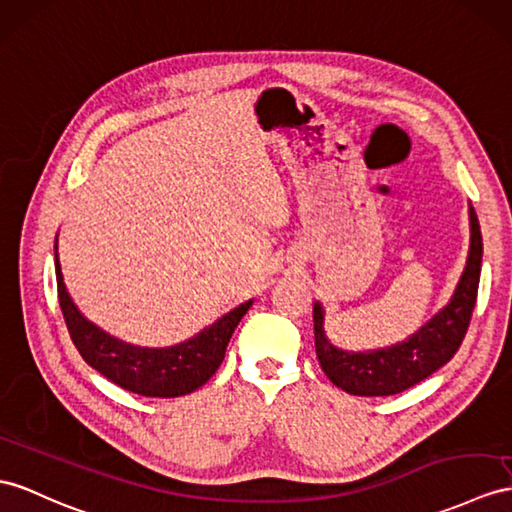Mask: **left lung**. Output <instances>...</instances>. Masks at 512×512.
Masks as SVG:
<instances>
[{
    "label": "left lung",
    "instance_id": "8db88e82",
    "mask_svg": "<svg viewBox=\"0 0 512 512\" xmlns=\"http://www.w3.org/2000/svg\"><path fill=\"white\" fill-rule=\"evenodd\" d=\"M469 219V258L452 295V302L439 315H434L417 334L410 336L408 341L389 347V350L369 354L341 352L330 345L326 334H323V310L319 304H315V352L323 373L332 384L350 395L384 397L410 389V386L432 376L445 363H450L467 334L480 282L482 234L473 206H469Z\"/></svg>",
    "mask_w": 512,
    "mask_h": 512
}]
</instances>
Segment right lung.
Returning a JSON list of instances; mask_svg holds the SVG:
<instances>
[{
  "label": "right lung",
  "mask_w": 512,
  "mask_h": 512,
  "mask_svg": "<svg viewBox=\"0 0 512 512\" xmlns=\"http://www.w3.org/2000/svg\"><path fill=\"white\" fill-rule=\"evenodd\" d=\"M56 282L62 317H65L71 341L82 358L104 378L119 384L121 389L145 397H178L193 393L206 384L226 356L234 328L252 306V302H245L234 308L232 313L221 317L202 334L193 336L191 341L165 347V350H147V347H134L112 339L110 334L95 328L91 321L80 315L65 289V282H62L58 256Z\"/></svg>",
  "instance_id": "1"
}]
</instances>
